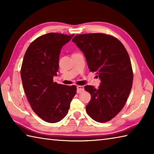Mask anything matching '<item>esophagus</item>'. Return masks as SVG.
<instances>
[{
	"label": "esophagus",
	"mask_w": 154,
	"mask_h": 154,
	"mask_svg": "<svg viewBox=\"0 0 154 154\" xmlns=\"http://www.w3.org/2000/svg\"><path fill=\"white\" fill-rule=\"evenodd\" d=\"M84 91V87L82 85H78L77 87V93H80Z\"/></svg>",
	"instance_id": "1"
}]
</instances>
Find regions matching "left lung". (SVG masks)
<instances>
[{
    "instance_id": "8db88e82",
    "label": "left lung",
    "mask_w": 154,
    "mask_h": 154,
    "mask_svg": "<svg viewBox=\"0 0 154 154\" xmlns=\"http://www.w3.org/2000/svg\"><path fill=\"white\" fill-rule=\"evenodd\" d=\"M72 41L85 55L90 71L96 72L101 80L97 89L84 87L91 95L87 113L96 122H109L124 107L132 87L134 75L127 51L118 39L103 33L77 35Z\"/></svg>"
}]
</instances>
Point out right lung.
Listing matches in <instances>:
<instances>
[{
  "mask_svg": "<svg viewBox=\"0 0 154 154\" xmlns=\"http://www.w3.org/2000/svg\"><path fill=\"white\" fill-rule=\"evenodd\" d=\"M73 35L50 32L32 41L21 66L23 86L32 109L48 123H57L68 113L77 87L53 81L59 70L61 48Z\"/></svg>",
  "mask_w": 154,
  "mask_h": 154,
  "instance_id": "right-lung-1",
  "label": "right lung"
}]
</instances>
